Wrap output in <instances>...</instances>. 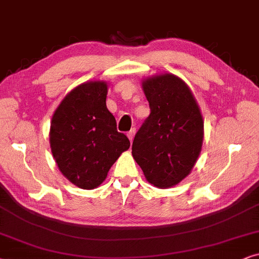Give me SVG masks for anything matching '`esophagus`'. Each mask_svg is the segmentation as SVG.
Segmentation results:
<instances>
[{
	"label": "esophagus",
	"instance_id": "1",
	"mask_svg": "<svg viewBox=\"0 0 259 259\" xmlns=\"http://www.w3.org/2000/svg\"><path fill=\"white\" fill-rule=\"evenodd\" d=\"M135 134H136V129H135V127H134V129H132L129 133L126 134L127 137H129V140L132 141V142H133V140H134V136H135Z\"/></svg>",
	"mask_w": 259,
	"mask_h": 259
}]
</instances>
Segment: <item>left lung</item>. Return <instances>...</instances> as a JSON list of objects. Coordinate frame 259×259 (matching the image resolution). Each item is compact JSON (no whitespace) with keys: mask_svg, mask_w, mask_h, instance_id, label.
<instances>
[{"mask_svg":"<svg viewBox=\"0 0 259 259\" xmlns=\"http://www.w3.org/2000/svg\"><path fill=\"white\" fill-rule=\"evenodd\" d=\"M150 115L133 142V156L148 182L158 188L178 185L191 173L201 151L204 119L191 89L164 73L142 81Z\"/></svg>","mask_w":259,"mask_h":259,"instance_id":"left-lung-1","label":"left lung"}]
</instances>
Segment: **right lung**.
Returning a JSON list of instances; mask_svg holds the SVG:
<instances>
[{
	"label": "right lung",
	"mask_w": 259,
	"mask_h": 259,
	"mask_svg": "<svg viewBox=\"0 0 259 259\" xmlns=\"http://www.w3.org/2000/svg\"><path fill=\"white\" fill-rule=\"evenodd\" d=\"M108 84L86 81L72 90L54 111L50 144L58 168L82 189L98 187L130 141L117 132L106 108Z\"/></svg>",
	"instance_id": "obj_1"
}]
</instances>
